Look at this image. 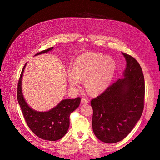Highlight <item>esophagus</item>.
I'll list each match as a JSON object with an SVG mask.
<instances>
[{
	"label": "esophagus",
	"mask_w": 160,
	"mask_h": 160,
	"mask_svg": "<svg viewBox=\"0 0 160 160\" xmlns=\"http://www.w3.org/2000/svg\"><path fill=\"white\" fill-rule=\"evenodd\" d=\"M89 102V100L85 98H83L81 100V103L82 104H88Z\"/></svg>",
	"instance_id": "34e87169"
}]
</instances>
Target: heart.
<instances>
[{"label": "heart", "mask_w": 160, "mask_h": 160, "mask_svg": "<svg viewBox=\"0 0 160 160\" xmlns=\"http://www.w3.org/2000/svg\"><path fill=\"white\" fill-rule=\"evenodd\" d=\"M115 69L112 58L94 52L84 53L76 60L74 71L68 73L69 86L77 89L80 86L81 80H85V87L89 93L99 94L110 85Z\"/></svg>", "instance_id": "obj_1"}]
</instances>
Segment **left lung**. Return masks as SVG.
Instances as JSON below:
<instances>
[{
	"label": "left lung",
	"mask_w": 160,
	"mask_h": 160,
	"mask_svg": "<svg viewBox=\"0 0 160 160\" xmlns=\"http://www.w3.org/2000/svg\"><path fill=\"white\" fill-rule=\"evenodd\" d=\"M127 61L123 78L91 100L92 127L96 137L115 143L127 137L139 120L144 108L145 79L135 58L122 52Z\"/></svg>",
	"instance_id": "8db88e82"
}]
</instances>
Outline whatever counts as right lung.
<instances>
[{
  "instance_id": "right-lung-1",
  "label": "right lung",
  "mask_w": 160,
  "mask_h": 160,
  "mask_svg": "<svg viewBox=\"0 0 160 160\" xmlns=\"http://www.w3.org/2000/svg\"><path fill=\"white\" fill-rule=\"evenodd\" d=\"M53 47L39 52L35 56L48 52ZM25 63L21 71L18 86V100L24 118L30 129L41 139L57 141L62 138L69 127V117L80 103V97L74 99H64L48 112H37L32 109L25 101L22 92V77Z\"/></svg>"
}]
</instances>
